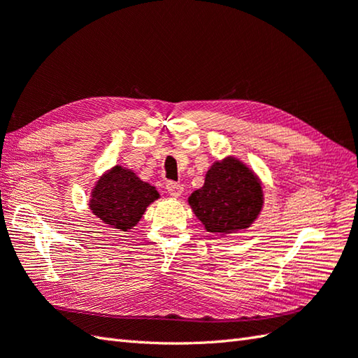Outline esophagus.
I'll list each match as a JSON object with an SVG mask.
<instances>
[{
  "instance_id": "1",
  "label": "esophagus",
  "mask_w": 358,
  "mask_h": 358,
  "mask_svg": "<svg viewBox=\"0 0 358 358\" xmlns=\"http://www.w3.org/2000/svg\"><path fill=\"white\" fill-rule=\"evenodd\" d=\"M166 191L169 192V195H172V196H180L181 192H183V185L175 183V181H167Z\"/></svg>"
}]
</instances>
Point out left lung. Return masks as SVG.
Instances as JSON below:
<instances>
[{"label":"left lung","instance_id":"left-lung-1","mask_svg":"<svg viewBox=\"0 0 358 358\" xmlns=\"http://www.w3.org/2000/svg\"><path fill=\"white\" fill-rule=\"evenodd\" d=\"M189 204L208 232L224 235L252 224L263 206V191L254 172L229 157L212 164Z\"/></svg>","mask_w":358,"mask_h":358}]
</instances>
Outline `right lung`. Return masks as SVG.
I'll list each match as a JSON object with an SVG mask.
<instances>
[{
	"label": "right lung",
	"instance_id": "obj_1",
	"mask_svg": "<svg viewBox=\"0 0 358 358\" xmlns=\"http://www.w3.org/2000/svg\"><path fill=\"white\" fill-rule=\"evenodd\" d=\"M158 196L154 186L144 183L132 171L115 166L98 180L89 206L103 223L126 232L140 222Z\"/></svg>",
	"mask_w": 358,
	"mask_h": 358
}]
</instances>
